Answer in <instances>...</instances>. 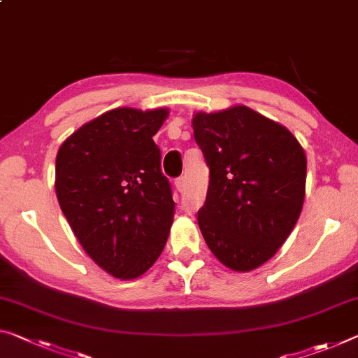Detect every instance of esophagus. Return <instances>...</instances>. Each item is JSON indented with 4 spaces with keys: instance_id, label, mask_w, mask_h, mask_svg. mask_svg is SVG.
Instances as JSON below:
<instances>
[{
    "instance_id": "1",
    "label": "esophagus",
    "mask_w": 358,
    "mask_h": 358,
    "mask_svg": "<svg viewBox=\"0 0 358 358\" xmlns=\"http://www.w3.org/2000/svg\"><path fill=\"white\" fill-rule=\"evenodd\" d=\"M175 189H177L178 192H181V191L185 189V178L183 177H180V178L175 180Z\"/></svg>"
}]
</instances>
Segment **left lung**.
Segmentation results:
<instances>
[{
	"instance_id": "obj_1",
	"label": "left lung",
	"mask_w": 358,
	"mask_h": 358,
	"mask_svg": "<svg viewBox=\"0 0 358 358\" xmlns=\"http://www.w3.org/2000/svg\"><path fill=\"white\" fill-rule=\"evenodd\" d=\"M194 140L210 169L197 212L212 253L226 268H259L283 245L303 210L306 155L293 134L248 106L196 113Z\"/></svg>"
}]
</instances>
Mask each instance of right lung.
Wrapping results in <instances>:
<instances>
[{
    "mask_svg": "<svg viewBox=\"0 0 358 358\" xmlns=\"http://www.w3.org/2000/svg\"><path fill=\"white\" fill-rule=\"evenodd\" d=\"M167 108H116L79 127L55 159V192L76 239L101 269L137 279L166 247L175 202L152 137Z\"/></svg>",
    "mask_w": 358,
    "mask_h": 358,
    "instance_id": "add662e5",
    "label": "right lung"
}]
</instances>
